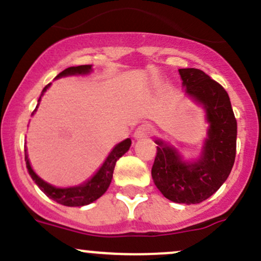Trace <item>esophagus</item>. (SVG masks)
Here are the masks:
<instances>
[{"label": "esophagus", "mask_w": 261, "mask_h": 261, "mask_svg": "<svg viewBox=\"0 0 261 261\" xmlns=\"http://www.w3.org/2000/svg\"><path fill=\"white\" fill-rule=\"evenodd\" d=\"M152 134V126L150 124H142L135 130V137L136 139H144V137H148Z\"/></svg>", "instance_id": "1"}]
</instances>
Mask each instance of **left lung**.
Wrapping results in <instances>:
<instances>
[{
    "mask_svg": "<svg viewBox=\"0 0 261 261\" xmlns=\"http://www.w3.org/2000/svg\"><path fill=\"white\" fill-rule=\"evenodd\" d=\"M186 93L203 104L210 121L202 159L185 163L173 148L156 140L157 153L151 170L156 187L167 199L197 204L210 198L225 182L237 151V120L225 89L196 68L179 69Z\"/></svg>",
    "mask_w": 261,
    "mask_h": 261,
    "instance_id": "left-lung-1",
    "label": "left lung"
}]
</instances>
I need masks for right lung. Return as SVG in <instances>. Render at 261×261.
Instances as JSON below:
<instances>
[{
	"label": "right lung",
	"instance_id": "add662e5",
	"mask_svg": "<svg viewBox=\"0 0 261 261\" xmlns=\"http://www.w3.org/2000/svg\"><path fill=\"white\" fill-rule=\"evenodd\" d=\"M91 70V65H79V67H69L67 69H64L62 73H59L57 75V78H61V76L65 75H74V74H87ZM50 84L45 85L44 89H43L41 96H39V100H41L42 95L44 94V91L47 90L48 87ZM38 100V101H39ZM38 108V105H37ZM37 108L34 109V111L37 110ZM131 146V140L126 139L125 141L120 142L119 145L115 146L111 153L109 154L107 161L104 162V165L101 166V168L98 171V173L88 181L85 185L78 186V187H71V188H56L53 186L48 185L47 182H44L43 179L39 178L36 173L33 172L32 167H31L30 161H28L27 156V150L24 148V160L25 165H27L28 172H30L31 177L34 182L37 183L41 190L49 197L50 199L56 200L57 203L63 205H68V207H82V205H87L89 203H93L94 200H96L102 194L107 192V190L110 186L111 178H113L114 168H115L116 161L122 156L125 152H127V150Z\"/></svg>",
	"mask_w": 261,
	"mask_h": 261
}]
</instances>
